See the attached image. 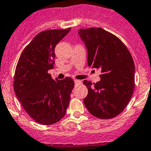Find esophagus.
<instances>
[{
	"instance_id": "esophagus-1",
	"label": "esophagus",
	"mask_w": 151,
	"mask_h": 151,
	"mask_svg": "<svg viewBox=\"0 0 151 151\" xmlns=\"http://www.w3.org/2000/svg\"><path fill=\"white\" fill-rule=\"evenodd\" d=\"M74 82H75V85H80V84H81V81H80V80L75 79L74 80Z\"/></svg>"
}]
</instances>
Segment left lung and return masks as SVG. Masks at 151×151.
<instances>
[{
	"label": "left lung",
	"instance_id": "obj_1",
	"mask_svg": "<svg viewBox=\"0 0 151 151\" xmlns=\"http://www.w3.org/2000/svg\"><path fill=\"white\" fill-rule=\"evenodd\" d=\"M78 34L88 50V66L101 70L99 81H83L88 90L85 107L98 118H113L125 109L133 93L132 55L120 39L103 28L79 29Z\"/></svg>",
	"mask_w": 151,
	"mask_h": 151
}]
</instances>
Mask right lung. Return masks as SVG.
Segmentation results:
<instances>
[{
  "instance_id": "obj_1",
  "label": "right lung",
  "mask_w": 151,
  "mask_h": 151,
  "mask_svg": "<svg viewBox=\"0 0 151 151\" xmlns=\"http://www.w3.org/2000/svg\"><path fill=\"white\" fill-rule=\"evenodd\" d=\"M71 28L39 33L24 48L15 71V93L26 112L43 125L58 122L66 114L74 88L70 77L54 80L48 71L55 64V46Z\"/></svg>"
}]
</instances>
